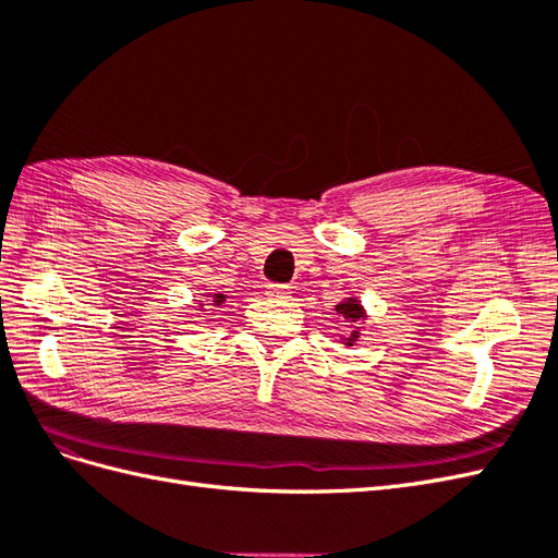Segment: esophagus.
<instances>
[{"mask_svg":"<svg viewBox=\"0 0 558 558\" xmlns=\"http://www.w3.org/2000/svg\"><path fill=\"white\" fill-rule=\"evenodd\" d=\"M267 293H269V295H277V298H283V295H289V286H283V283H269V286H267Z\"/></svg>","mask_w":558,"mask_h":558,"instance_id":"34e87169","label":"esophagus"}]
</instances>
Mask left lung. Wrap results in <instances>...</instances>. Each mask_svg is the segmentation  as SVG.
<instances>
[{"label": "left lung", "mask_w": 558, "mask_h": 558, "mask_svg": "<svg viewBox=\"0 0 558 558\" xmlns=\"http://www.w3.org/2000/svg\"><path fill=\"white\" fill-rule=\"evenodd\" d=\"M335 312H337V316H340V318L344 320V324L351 328L347 337H340V342L347 344V347H351V344L356 342L359 337H361L359 324H363V320L367 318V312H365V307L361 305L359 298H344V300L340 302V305H335Z\"/></svg>", "instance_id": "1"}]
</instances>
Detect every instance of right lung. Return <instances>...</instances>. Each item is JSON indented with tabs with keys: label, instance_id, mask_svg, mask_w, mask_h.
I'll list each match as a JSON object with an SVG mask.
<instances>
[{
	"label": "right lung",
	"instance_id": "right-lung-1",
	"mask_svg": "<svg viewBox=\"0 0 558 558\" xmlns=\"http://www.w3.org/2000/svg\"><path fill=\"white\" fill-rule=\"evenodd\" d=\"M207 298H209L211 305H216V307L223 305V302H226V295H223V293H209ZM202 305H205V300H199V307H202Z\"/></svg>",
	"mask_w": 558,
	"mask_h": 558
}]
</instances>
